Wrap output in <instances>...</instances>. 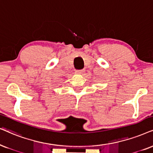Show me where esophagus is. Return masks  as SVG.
<instances>
[{
	"mask_svg": "<svg viewBox=\"0 0 153 153\" xmlns=\"http://www.w3.org/2000/svg\"><path fill=\"white\" fill-rule=\"evenodd\" d=\"M85 72V70L84 69H82V70H75V73H77V74H82Z\"/></svg>",
	"mask_w": 153,
	"mask_h": 153,
	"instance_id": "1",
	"label": "esophagus"
}]
</instances>
